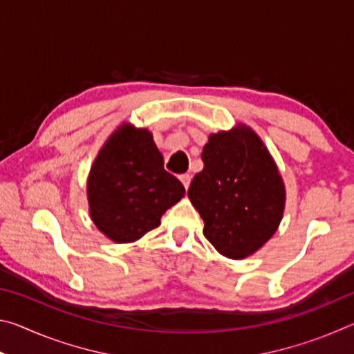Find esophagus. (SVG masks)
Segmentation results:
<instances>
[{"mask_svg": "<svg viewBox=\"0 0 354 354\" xmlns=\"http://www.w3.org/2000/svg\"><path fill=\"white\" fill-rule=\"evenodd\" d=\"M179 179H181V183L184 184V187H185V189H189L192 176H190V175H187V173H185V175H181V176H179Z\"/></svg>", "mask_w": 354, "mask_h": 354, "instance_id": "obj_1", "label": "esophagus"}]
</instances>
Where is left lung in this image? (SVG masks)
I'll return each mask as SVG.
<instances>
[{"label": "left lung", "instance_id": "left-lung-1", "mask_svg": "<svg viewBox=\"0 0 354 354\" xmlns=\"http://www.w3.org/2000/svg\"><path fill=\"white\" fill-rule=\"evenodd\" d=\"M205 167L189 187V200L205 221L203 232L220 254L245 259L279 227L286 184L266 143L245 123L209 134Z\"/></svg>", "mask_w": 354, "mask_h": 354}]
</instances>
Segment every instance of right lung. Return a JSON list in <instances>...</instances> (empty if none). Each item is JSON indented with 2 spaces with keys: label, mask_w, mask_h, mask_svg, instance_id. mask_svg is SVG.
Wrapping results in <instances>:
<instances>
[{
  "label": "right lung",
  "mask_w": 354,
  "mask_h": 354,
  "mask_svg": "<svg viewBox=\"0 0 354 354\" xmlns=\"http://www.w3.org/2000/svg\"><path fill=\"white\" fill-rule=\"evenodd\" d=\"M184 194L181 181L164 170L153 134L129 122L107 137L87 178L91 218L115 243H133L159 226Z\"/></svg>",
  "instance_id": "right-lung-1"
}]
</instances>
